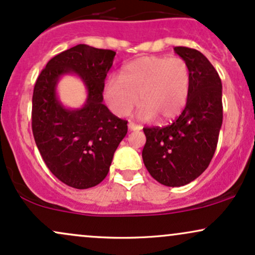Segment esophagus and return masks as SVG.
Here are the masks:
<instances>
[{"label":"esophagus","mask_w":255,"mask_h":255,"mask_svg":"<svg viewBox=\"0 0 255 255\" xmlns=\"http://www.w3.org/2000/svg\"><path fill=\"white\" fill-rule=\"evenodd\" d=\"M128 128H129V130H140V129H141V126L135 125L134 122L129 121V122H128Z\"/></svg>","instance_id":"obj_1"}]
</instances>
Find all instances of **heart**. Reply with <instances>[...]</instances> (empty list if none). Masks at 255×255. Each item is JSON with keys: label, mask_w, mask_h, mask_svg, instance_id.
<instances>
[{"label": "heart", "mask_w": 255, "mask_h": 255, "mask_svg": "<svg viewBox=\"0 0 255 255\" xmlns=\"http://www.w3.org/2000/svg\"><path fill=\"white\" fill-rule=\"evenodd\" d=\"M191 72L180 57L146 56L124 67L119 77H111L104 96L119 116L130 113L139 102V118L166 121L177 116L188 98Z\"/></svg>", "instance_id": "1"}]
</instances>
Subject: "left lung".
<instances>
[{
	"instance_id": "1",
	"label": "left lung",
	"mask_w": 255,
	"mask_h": 255,
	"mask_svg": "<svg viewBox=\"0 0 255 255\" xmlns=\"http://www.w3.org/2000/svg\"><path fill=\"white\" fill-rule=\"evenodd\" d=\"M188 64L191 86L181 115L165 127H145L142 160L154 180L168 187L188 184L211 162L223 122L222 81L215 67L195 49L175 46Z\"/></svg>"
}]
</instances>
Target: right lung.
<instances>
[{
  "label": "right lung",
  "instance_id": "obj_1",
  "mask_svg": "<svg viewBox=\"0 0 255 255\" xmlns=\"http://www.w3.org/2000/svg\"><path fill=\"white\" fill-rule=\"evenodd\" d=\"M115 55L113 50L79 44L52 57L34 85V141L49 170L73 188L101 183L127 134V121L103 104L104 80ZM69 72L80 76L87 86V103L80 110H66L57 99L58 79Z\"/></svg>",
  "mask_w": 255,
  "mask_h": 255
}]
</instances>
